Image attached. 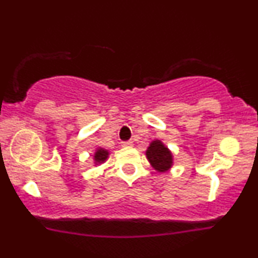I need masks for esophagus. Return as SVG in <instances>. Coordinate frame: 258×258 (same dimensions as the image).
Here are the masks:
<instances>
[{
	"instance_id": "34e87169",
	"label": "esophagus",
	"mask_w": 258,
	"mask_h": 258,
	"mask_svg": "<svg viewBox=\"0 0 258 258\" xmlns=\"http://www.w3.org/2000/svg\"><path fill=\"white\" fill-rule=\"evenodd\" d=\"M132 144H133V143L131 141H127V142L121 143V145H122V147H132Z\"/></svg>"
}]
</instances>
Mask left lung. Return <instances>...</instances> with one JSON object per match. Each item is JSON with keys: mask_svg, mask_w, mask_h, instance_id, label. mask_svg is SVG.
I'll list each match as a JSON object with an SVG mask.
<instances>
[{"mask_svg": "<svg viewBox=\"0 0 258 258\" xmlns=\"http://www.w3.org/2000/svg\"><path fill=\"white\" fill-rule=\"evenodd\" d=\"M147 157L159 172H166L173 163L172 154L160 141H154L147 150Z\"/></svg>", "mask_w": 258, "mask_h": 258, "instance_id": "8db88e82", "label": "left lung"}]
</instances>
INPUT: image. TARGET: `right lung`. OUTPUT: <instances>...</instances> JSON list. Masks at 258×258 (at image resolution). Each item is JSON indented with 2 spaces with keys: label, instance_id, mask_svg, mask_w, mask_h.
<instances>
[{
  "label": "right lung",
  "instance_id": "obj_1",
  "mask_svg": "<svg viewBox=\"0 0 258 258\" xmlns=\"http://www.w3.org/2000/svg\"><path fill=\"white\" fill-rule=\"evenodd\" d=\"M108 157V151L104 150V149H97L95 154V161L97 163H102L107 160Z\"/></svg>",
  "mask_w": 258,
  "mask_h": 258
}]
</instances>
